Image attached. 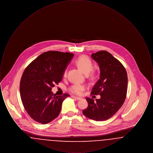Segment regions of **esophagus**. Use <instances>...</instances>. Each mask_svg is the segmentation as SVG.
<instances>
[{
    "label": "esophagus",
    "instance_id": "1",
    "mask_svg": "<svg viewBox=\"0 0 153 153\" xmlns=\"http://www.w3.org/2000/svg\"><path fill=\"white\" fill-rule=\"evenodd\" d=\"M72 97L74 99H76V100H81V97H77V96H72Z\"/></svg>",
    "mask_w": 153,
    "mask_h": 153
}]
</instances>
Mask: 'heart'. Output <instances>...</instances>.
Returning <instances> with one entry per match:
<instances>
[{"label":"heart","instance_id":"b5f03b06","mask_svg":"<svg viewBox=\"0 0 153 153\" xmlns=\"http://www.w3.org/2000/svg\"><path fill=\"white\" fill-rule=\"evenodd\" d=\"M75 64L83 73L87 74L89 78L92 79L94 77V72L92 71L94 65L93 62L91 59V58H89L86 56H81L75 61ZM66 77L67 70L65 69L63 73V77L66 78ZM85 85L83 84H74L69 87V91L73 94L80 95L82 94V93L84 90H85Z\"/></svg>","mask_w":153,"mask_h":153}]
</instances>
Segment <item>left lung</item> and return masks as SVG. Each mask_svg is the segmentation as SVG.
<instances>
[{
	"label": "left lung",
	"instance_id": "left-lung-1",
	"mask_svg": "<svg viewBox=\"0 0 153 153\" xmlns=\"http://www.w3.org/2000/svg\"><path fill=\"white\" fill-rule=\"evenodd\" d=\"M91 57L99 64L100 75L91 94L101 97L95 100L87 97L88 106L82 113L91 119L103 121L113 117L123 104L127 91V74L122 64L108 51H97Z\"/></svg>",
	"mask_w": 153,
	"mask_h": 153
}]
</instances>
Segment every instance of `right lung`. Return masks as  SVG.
I'll return each mask as SVG.
<instances>
[{
	"mask_svg": "<svg viewBox=\"0 0 153 153\" xmlns=\"http://www.w3.org/2000/svg\"><path fill=\"white\" fill-rule=\"evenodd\" d=\"M73 53L44 52L25 69L20 81L22 104L27 114L39 123L47 124L58 117L67 94L57 96L51 91L63 77Z\"/></svg>",
	"mask_w": 153,
	"mask_h": 153,
	"instance_id": "obj_1",
	"label": "right lung"
}]
</instances>
